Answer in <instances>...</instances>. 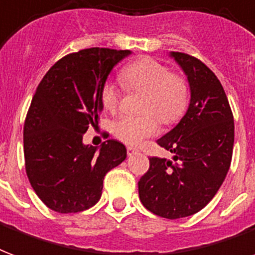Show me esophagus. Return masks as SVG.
Returning <instances> with one entry per match:
<instances>
[{
  "label": "esophagus",
  "mask_w": 255,
  "mask_h": 255,
  "mask_svg": "<svg viewBox=\"0 0 255 255\" xmlns=\"http://www.w3.org/2000/svg\"><path fill=\"white\" fill-rule=\"evenodd\" d=\"M137 152H139V150H137V148H135V147H127V154L129 156L131 155H133V154H137Z\"/></svg>",
  "instance_id": "1"
}]
</instances>
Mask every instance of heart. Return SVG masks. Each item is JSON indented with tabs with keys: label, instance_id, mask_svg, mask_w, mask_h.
<instances>
[{
	"label": "heart",
	"instance_id": "1",
	"mask_svg": "<svg viewBox=\"0 0 255 255\" xmlns=\"http://www.w3.org/2000/svg\"><path fill=\"white\" fill-rule=\"evenodd\" d=\"M128 90L146 92L142 116L124 115L113 123V133L129 146H139L159 129V120L165 124L178 122L189 103L188 85L180 75L171 74L166 65L152 58H140L127 65L120 73ZM122 90L115 82H107L101 90V101L107 111H115L120 104Z\"/></svg>",
	"mask_w": 255,
	"mask_h": 255
}]
</instances>
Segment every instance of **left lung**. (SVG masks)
I'll return each mask as SVG.
<instances>
[{"instance_id":"obj_1","label":"left lung","mask_w":255,"mask_h":255,"mask_svg":"<svg viewBox=\"0 0 255 255\" xmlns=\"http://www.w3.org/2000/svg\"><path fill=\"white\" fill-rule=\"evenodd\" d=\"M188 78V111L156 143L173 161L150 158L137 182L139 197L150 212L166 219L195 215L214 199L231 165L234 118L218 77L195 56L170 52Z\"/></svg>"}]
</instances>
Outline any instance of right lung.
Instances as JSON below:
<instances>
[{
  "label": "right lung",
  "instance_id": "right-lung-1",
  "mask_svg": "<svg viewBox=\"0 0 255 255\" xmlns=\"http://www.w3.org/2000/svg\"><path fill=\"white\" fill-rule=\"evenodd\" d=\"M129 50L86 48L63 56L39 84L24 124L25 170L39 199L59 214L93 207L104 177L127 158L123 143L109 139L100 148L84 144L99 123L101 90Z\"/></svg>",
  "mask_w": 255,
  "mask_h": 255
}]
</instances>
